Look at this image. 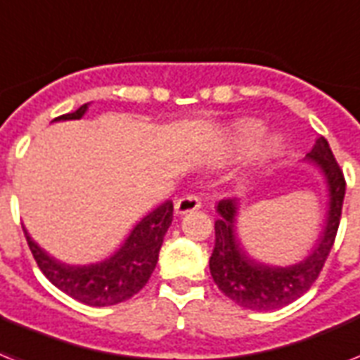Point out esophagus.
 <instances>
[{
  "label": "esophagus",
  "instance_id": "obj_1",
  "mask_svg": "<svg viewBox=\"0 0 360 360\" xmlns=\"http://www.w3.org/2000/svg\"><path fill=\"white\" fill-rule=\"evenodd\" d=\"M201 207V200L198 195H185L181 200L175 201V214H186L192 210H198Z\"/></svg>",
  "mask_w": 360,
  "mask_h": 360
}]
</instances>
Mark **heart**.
<instances>
[{
	"mask_svg": "<svg viewBox=\"0 0 360 360\" xmlns=\"http://www.w3.org/2000/svg\"><path fill=\"white\" fill-rule=\"evenodd\" d=\"M261 129H262L261 124L255 122V120H244V122L238 124V133H240V136L244 140H251V139H255V136H259ZM279 146H281L279 144V140L270 139L268 142H264V144L257 148V155L266 157V155H270L274 153V151L279 150Z\"/></svg>",
	"mask_w": 360,
	"mask_h": 360,
	"instance_id": "1",
	"label": "heart"
}]
</instances>
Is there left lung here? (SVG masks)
Instances as JSON below:
<instances>
[{"mask_svg":"<svg viewBox=\"0 0 360 360\" xmlns=\"http://www.w3.org/2000/svg\"><path fill=\"white\" fill-rule=\"evenodd\" d=\"M305 159L322 168L329 186L326 229L316 248L305 261L281 268L262 264L248 257L236 238V200H221L218 203L220 218L214 221L216 242L209 261L210 276L229 300L244 309L274 311L296 302L316 281L335 244L346 194V179L323 136L316 140V144L307 153Z\"/></svg>","mask_w":360,"mask_h":360,"instance_id":"obj_1","label":"left lung"}]
</instances>
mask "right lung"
Returning a JSON list of instances; mask_svg holds the SVG:
<instances>
[{
	"label": "right lung",
	"mask_w": 360,
	"mask_h": 360,
	"mask_svg": "<svg viewBox=\"0 0 360 360\" xmlns=\"http://www.w3.org/2000/svg\"><path fill=\"white\" fill-rule=\"evenodd\" d=\"M86 107L89 105H81L74 112L55 120H79L86 112ZM172 218L174 203L166 201L136 224L124 246L110 259L90 266H70L55 261L29 236L27 231L23 229V233L38 268L58 290L86 305L107 307L129 300L150 281Z\"/></svg>",
	"instance_id": "add662e5"
}]
</instances>
